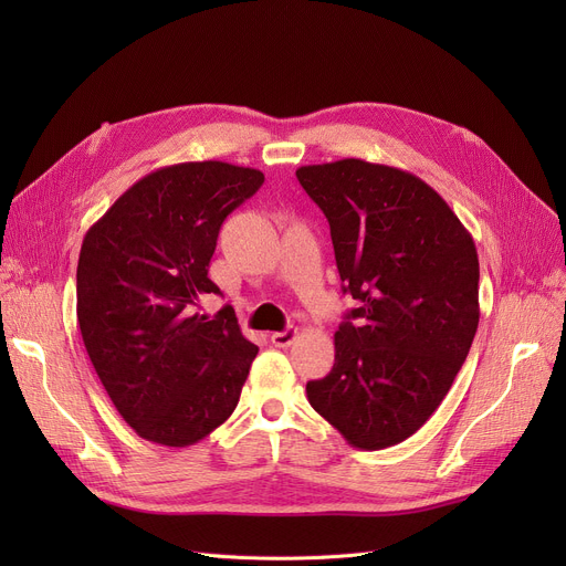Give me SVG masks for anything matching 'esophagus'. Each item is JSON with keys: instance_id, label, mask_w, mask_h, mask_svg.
I'll use <instances>...</instances> for the list:
<instances>
[{"instance_id": "34e87169", "label": "esophagus", "mask_w": 566, "mask_h": 566, "mask_svg": "<svg viewBox=\"0 0 566 566\" xmlns=\"http://www.w3.org/2000/svg\"><path fill=\"white\" fill-rule=\"evenodd\" d=\"M295 328H286V331H282V333H273L271 335V342L275 344V346H280V348H284V346H289L293 339H295Z\"/></svg>"}]
</instances>
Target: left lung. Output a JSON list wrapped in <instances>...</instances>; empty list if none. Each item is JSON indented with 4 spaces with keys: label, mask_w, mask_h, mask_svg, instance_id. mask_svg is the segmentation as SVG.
Segmentation results:
<instances>
[{
    "label": "left lung",
    "mask_w": 566,
    "mask_h": 566,
    "mask_svg": "<svg viewBox=\"0 0 566 566\" xmlns=\"http://www.w3.org/2000/svg\"><path fill=\"white\" fill-rule=\"evenodd\" d=\"M328 218L342 291L358 307L335 333L312 408L358 450L418 431L450 392L480 323L472 235L431 186L346 158L295 171Z\"/></svg>",
    "instance_id": "obj_1"
}]
</instances>
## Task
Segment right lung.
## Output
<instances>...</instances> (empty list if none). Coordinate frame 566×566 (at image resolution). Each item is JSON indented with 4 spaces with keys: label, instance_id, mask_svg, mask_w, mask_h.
I'll return each instance as SVG.
<instances>
[{
    "label": "right lung",
    "instance_id": "1",
    "mask_svg": "<svg viewBox=\"0 0 566 566\" xmlns=\"http://www.w3.org/2000/svg\"><path fill=\"white\" fill-rule=\"evenodd\" d=\"M263 184L220 160L156 169L86 231L77 261L84 348L122 418L144 440L186 448L233 412L259 348L229 305L197 307L218 233Z\"/></svg>",
    "mask_w": 566,
    "mask_h": 566
}]
</instances>
